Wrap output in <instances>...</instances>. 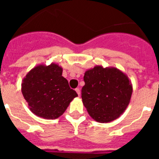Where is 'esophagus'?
<instances>
[{"label":"esophagus","instance_id":"1","mask_svg":"<svg viewBox=\"0 0 159 159\" xmlns=\"http://www.w3.org/2000/svg\"><path fill=\"white\" fill-rule=\"evenodd\" d=\"M75 91L76 92V93L78 94L79 96H80V88H75Z\"/></svg>","mask_w":159,"mask_h":159}]
</instances>
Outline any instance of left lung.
<instances>
[{"instance_id":"1","label":"left lung","mask_w":159,"mask_h":159,"mask_svg":"<svg viewBox=\"0 0 159 159\" xmlns=\"http://www.w3.org/2000/svg\"><path fill=\"white\" fill-rule=\"evenodd\" d=\"M82 101L88 114L99 123H109L125 111L133 88L126 74L116 67L95 66L85 71Z\"/></svg>"}]
</instances>
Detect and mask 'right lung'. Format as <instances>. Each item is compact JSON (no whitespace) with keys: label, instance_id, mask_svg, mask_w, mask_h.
I'll return each mask as SVG.
<instances>
[{"label":"right lung","instance_id":"add662e5","mask_svg":"<svg viewBox=\"0 0 159 159\" xmlns=\"http://www.w3.org/2000/svg\"><path fill=\"white\" fill-rule=\"evenodd\" d=\"M63 68L57 64H40L23 79L21 92L31 111L45 119H56L78 96L62 76Z\"/></svg>","mask_w":159,"mask_h":159}]
</instances>
